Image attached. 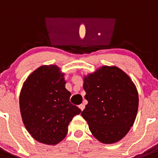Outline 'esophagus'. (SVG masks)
<instances>
[{
    "label": "esophagus",
    "instance_id": "obj_1",
    "mask_svg": "<svg viewBox=\"0 0 158 158\" xmlns=\"http://www.w3.org/2000/svg\"><path fill=\"white\" fill-rule=\"evenodd\" d=\"M79 108H80V109L81 110V111H83V110L85 109V105H84L83 104H80V105H79Z\"/></svg>",
    "mask_w": 158,
    "mask_h": 158
}]
</instances>
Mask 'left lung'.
Segmentation results:
<instances>
[{"label": "left lung", "instance_id": "obj_1", "mask_svg": "<svg viewBox=\"0 0 158 158\" xmlns=\"http://www.w3.org/2000/svg\"><path fill=\"white\" fill-rule=\"evenodd\" d=\"M88 104L81 115L93 136L112 144L133 126L139 108V94L131 77L116 66L100 67L84 77Z\"/></svg>", "mask_w": 158, "mask_h": 158}]
</instances>
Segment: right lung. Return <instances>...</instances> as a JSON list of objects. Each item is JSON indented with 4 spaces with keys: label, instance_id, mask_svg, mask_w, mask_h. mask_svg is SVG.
Returning a JSON list of instances; mask_svg holds the SVG:
<instances>
[{
    "label": "right lung",
    "instance_id": "add662e5",
    "mask_svg": "<svg viewBox=\"0 0 158 158\" xmlns=\"http://www.w3.org/2000/svg\"><path fill=\"white\" fill-rule=\"evenodd\" d=\"M64 73L56 65H42L26 79L19 94L25 127L33 139L56 145L66 136L73 118L81 111L69 102Z\"/></svg>",
    "mask_w": 158,
    "mask_h": 158
}]
</instances>
